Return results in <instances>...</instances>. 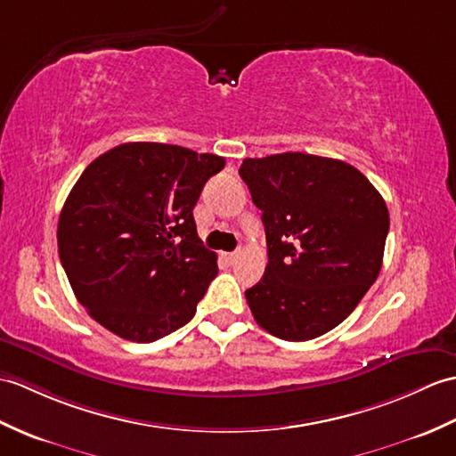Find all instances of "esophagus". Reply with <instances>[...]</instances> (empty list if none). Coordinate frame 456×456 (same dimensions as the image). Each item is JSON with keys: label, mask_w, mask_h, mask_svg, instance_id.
<instances>
[{"label": "esophagus", "mask_w": 456, "mask_h": 456, "mask_svg": "<svg viewBox=\"0 0 456 456\" xmlns=\"http://www.w3.org/2000/svg\"><path fill=\"white\" fill-rule=\"evenodd\" d=\"M224 256H225V260H227L229 264H235V262L239 260V252H225Z\"/></svg>", "instance_id": "esophagus-1"}]
</instances>
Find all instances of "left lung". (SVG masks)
<instances>
[{
	"label": "left lung",
	"mask_w": 456,
	"mask_h": 456,
	"mask_svg": "<svg viewBox=\"0 0 456 456\" xmlns=\"http://www.w3.org/2000/svg\"><path fill=\"white\" fill-rule=\"evenodd\" d=\"M262 211L268 266L247 289L264 330L313 340L346 321L383 266L388 209L355 167L338 159L280 153L239 168Z\"/></svg>",
	"instance_id": "1"
}]
</instances>
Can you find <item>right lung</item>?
Listing matches in <instances>:
<instances>
[{
  "label": "right lung",
  "mask_w": 456,
  "mask_h": 456,
  "mask_svg": "<svg viewBox=\"0 0 456 456\" xmlns=\"http://www.w3.org/2000/svg\"><path fill=\"white\" fill-rule=\"evenodd\" d=\"M225 159L132 142L85 168L58 221V252L77 301L101 326L150 344L184 326L217 276L192 209Z\"/></svg>",
  "instance_id": "right-lung-1"
}]
</instances>
